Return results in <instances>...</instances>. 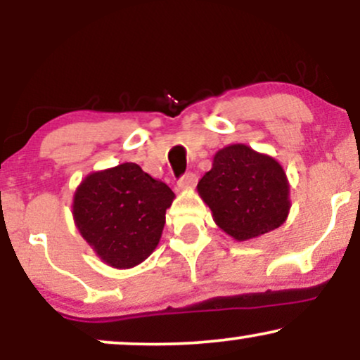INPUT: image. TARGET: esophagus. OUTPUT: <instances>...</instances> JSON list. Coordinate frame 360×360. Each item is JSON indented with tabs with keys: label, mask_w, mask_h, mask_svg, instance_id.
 Masks as SVG:
<instances>
[{
	"label": "esophagus",
	"mask_w": 360,
	"mask_h": 360,
	"mask_svg": "<svg viewBox=\"0 0 360 360\" xmlns=\"http://www.w3.org/2000/svg\"><path fill=\"white\" fill-rule=\"evenodd\" d=\"M198 177L194 172H186V174H183L177 179V186H179L181 189H188V188H193L194 184H196Z\"/></svg>",
	"instance_id": "1"
}]
</instances>
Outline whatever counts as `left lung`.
Listing matches in <instances>:
<instances>
[{"label": "left lung", "mask_w": 360, "mask_h": 360, "mask_svg": "<svg viewBox=\"0 0 360 360\" xmlns=\"http://www.w3.org/2000/svg\"><path fill=\"white\" fill-rule=\"evenodd\" d=\"M217 225L237 240H249L283 225L289 212V186L283 167L250 147L229 146L198 183Z\"/></svg>", "instance_id": "left-lung-1"}]
</instances>
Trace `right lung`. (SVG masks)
I'll list each match as a JSON object with an SVG mask.
<instances>
[{"mask_svg": "<svg viewBox=\"0 0 360 360\" xmlns=\"http://www.w3.org/2000/svg\"><path fill=\"white\" fill-rule=\"evenodd\" d=\"M172 200L167 184L125 162L82 181L74 196V220L106 264L125 269L154 252Z\"/></svg>", "mask_w": 360, "mask_h": 360, "instance_id": "add662e5", "label": "right lung"}]
</instances>
